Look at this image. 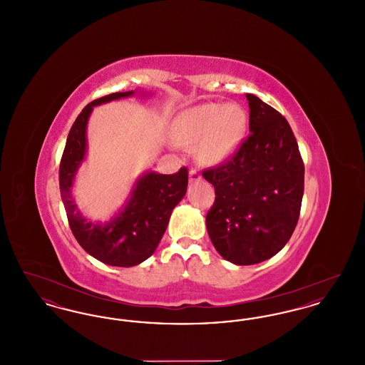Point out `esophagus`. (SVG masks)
<instances>
[{
  "label": "esophagus",
  "mask_w": 365,
  "mask_h": 365,
  "mask_svg": "<svg viewBox=\"0 0 365 365\" xmlns=\"http://www.w3.org/2000/svg\"><path fill=\"white\" fill-rule=\"evenodd\" d=\"M201 179H202V176H201V174H200L198 171L191 170L190 173H189V180H190V183L198 182V180H201Z\"/></svg>",
  "instance_id": "esophagus-1"
}]
</instances>
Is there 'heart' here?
Instances as JSON below:
<instances>
[{
	"label": "heart",
	"instance_id": "obj_1",
	"mask_svg": "<svg viewBox=\"0 0 365 365\" xmlns=\"http://www.w3.org/2000/svg\"><path fill=\"white\" fill-rule=\"evenodd\" d=\"M247 118L238 105L208 103L185 110L175 123L176 140L197 146L201 160L216 164L231 156L246 131Z\"/></svg>",
	"mask_w": 365,
	"mask_h": 365
}]
</instances>
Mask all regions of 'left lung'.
Listing matches in <instances>:
<instances>
[{
    "instance_id": "8db88e82",
    "label": "left lung",
    "mask_w": 365,
    "mask_h": 365,
    "mask_svg": "<svg viewBox=\"0 0 365 365\" xmlns=\"http://www.w3.org/2000/svg\"><path fill=\"white\" fill-rule=\"evenodd\" d=\"M249 137L234 156L202 176L215 187L209 238L237 265L268 260L290 240L304 195V163L290 124L255 94Z\"/></svg>"
}]
</instances>
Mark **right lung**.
<instances>
[{
  "instance_id": "1",
  "label": "right lung",
  "mask_w": 365,
  "mask_h": 365,
  "mask_svg": "<svg viewBox=\"0 0 365 365\" xmlns=\"http://www.w3.org/2000/svg\"><path fill=\"white\" fill-rule=\"evenodd\" d=\"M135 91L112 93L83 108L71 127L60 163L58 180L71 231L79 245L94 259L113 267H134L149 259L163 238L171 213L187 190L189 173H146L135 182L125 207L106 223H93L76 208L72 186L87 150V120L93 106L127 98Z\"/></svg>"
}]
</instances>
